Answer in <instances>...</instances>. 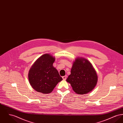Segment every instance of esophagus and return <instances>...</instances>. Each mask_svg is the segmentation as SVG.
Segmentation results:
<instances>
[{
    "mask_svg": "<svg viewBox=\"0 0 123 123\" xmlns=\"http://www.w3.org/2000/svg\"><path fill=\"white\" fill-rule=\"evenodd\" d=\"M67 75H65V76H62V79H63V80H66V79H67Z\"/></svg>",
    "mask_w": 123,
    "mask_h": 123,
    "instance_id": "obj_1",
    "label": "esophagus"
}]
</instances>
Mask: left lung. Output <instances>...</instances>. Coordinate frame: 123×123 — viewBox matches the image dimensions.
I'll return each mask as SVG.
<instances>
[{
	"label": "left lung",
	"mask_w": 123,
	"mask_h": 123,
	"mask_svg": "<svg viewBox=\"0 0 123 123\" xmlns=\"http://www.w3.org/2000/svg\"><path fill=\"white\" fill-rule=\"evenodd\" d=\"M98 80L97 72L90 62L85 58H76L73 63L71 74L66 81L76 94H87L93 90Z\"/></svg>",
	"instance_id": "obj_1"
}]
</instances>
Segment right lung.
<instances>
[{"label": "right lung", "instance_id": "right-lung-1", "mask_svg": "<svg viewBox=\"0 0 123 123\" xmlns=\"http://www.w3.org/2000/svg\"><path fill=\"white\" fill-rule=\"evenodd\" d=\"M55 58L49 54L41 55L34 62L28 72L30 84L35 90L50 93L59 82L62 80L53 64Z\"/></svg>", "mask_w": 123, "mask_h": 123}]
</instances>
